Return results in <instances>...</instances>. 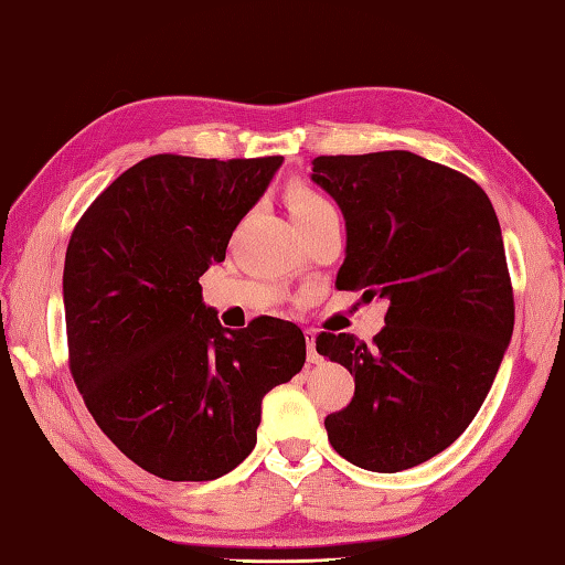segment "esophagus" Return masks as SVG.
<instances>
[{
  "instance_id": "34e87169",
  "label": "esophagus",
  "mask_w": 565,
  "mask_h": 565,
  "mask_svg": "<svg viewBox=\"0 0 565 565\" xmlns=\"http://www.w3.org/2000/svg\"><path fill=\"white\" fill-rule=\"evenodd\" d=\"M303 335H306V345H308V362L318 364L320 355L316 352V333L313 330H303Z\"/></svg>"
}]
</instances>
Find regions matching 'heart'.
<instances>
[{
    "mask_svg": "<svg viewBox=\"0 0 565 565\" xmlns=\"http://www.w3.org/2000/svg\"><path fill=\"white\" fill-rule=\"evenodd\" d=\"M286 205H289V213L301 225V230L316 223L318 217L333 213V205L328 203V198L311 185H291L286 191Z\"/></svg>",
    "mask_w": 565,
    "mask_h": 565,
    "instance_id": "obj_1",
    "label": "heart"
}]
</instances>
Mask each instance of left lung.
<instances>
[{
	"mask_svg": "<svg viewBox=\"0 0 565 565\" xmlns=\"http://www.w3.org/2000/svg\"><path fill=\"white\" fill-rule=\"evenodd\" d=\"M311 179L345 217L335 286L390 301L372 345L316 338L355 377L352 402L326 418L328 440L372 472L422 466L470 426L512 340L500 220L472 179L412 151L318 157Z\"/></svg>",
	"mask_w": 565,
	"mask_h": 565,
	"instance_id": "obj_1",
	"label": "left lung"
}]
</instances>
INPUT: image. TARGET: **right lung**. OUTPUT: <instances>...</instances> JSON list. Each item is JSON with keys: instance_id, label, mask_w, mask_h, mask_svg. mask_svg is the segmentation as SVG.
Returning a JSON list of instances; mask_svg holds the SVG:
<instances>
[{"instance_id": "obj_1", "label": "right lung", "mask_w": 565, "mask_h": 565, "mask_svg": "<svg viewBox=\"0 0 565 565\" xmlns=\"http://www.w3.org/2000/svg\"><path fill=\"white\" fill-rule=\"evenodd\" d=\"M281 161L157 153L109 183L71 235V374L103 434L157 478L235 470L257 444L264 394L306 362L301 328L262 316L227 330L198 284Z\"/></svg>"}]
</instances>
